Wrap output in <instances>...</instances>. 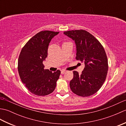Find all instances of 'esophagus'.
Segmentation results:
<instances>
[{"label": "esophagus", "instance_id": "1", "mask_svg": "<svg viewBox=\"0 0 126 126\" xmlns=\"http://www.w3.org/2000/svg\"><path fill=\"white\" fill-rule=\"evenodd\" d=\"M66 72V71H65L64 70H61V74H65Z\"/></svg>", "mask_w": 126, "mask_h": 126}]
</instances>
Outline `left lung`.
Returning a JSON list of instances; mask_svg holds the SVG:
<instances>
[{
  "mask_svg": "<svg viewBox=\"0 0 126 126\" xmlns=\"http://www.w3.org/2000/svg\"><path fill=\"white\" fill-rule=\"evenodd\" d=\"M76 47L77 60L85 65L81 74L74 71L70 87L75 94L87 97L94 94L105 81L108 70V60L103 47L92 34L84 30L64 32Z\"/></svg>",
  "mask_w": 126,
  "mask_h": 126,
  "instance_id": "obj_1",
  "label": "left lung"
}]
</instances>
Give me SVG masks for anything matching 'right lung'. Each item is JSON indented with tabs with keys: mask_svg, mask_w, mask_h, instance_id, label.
I'll use <instances>...</instances> for the list:
<instances>
[{
	"mask_svg": "<svg viewBox=\"0 0 126 126\" xmlns=\"http://www.w3.org/2000/svg\"><path fill=\"white\" fill-rule=\"evenodd\" d=\"M59 32L43 31L26 43L21 50L18 70L23 83L33 94L45 96L53 92L61 71L44 69L43 62L47 56L49 43Z\"/></svg>",
	"mask_w": 126,
	"mask_h": 126,
	"instance_id": "right-lung-1",
	"label": "right lung"
}]
</instances>
